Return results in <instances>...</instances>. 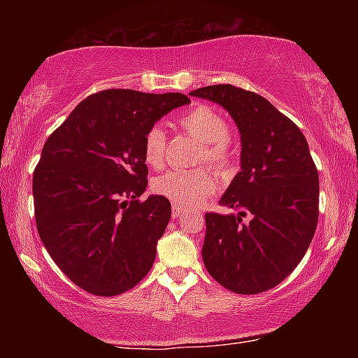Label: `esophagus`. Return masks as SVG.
<instances>
[{
    "mask_svg": "<svg viewBox=\"0 0 358 358\" xmlns=\"http://www.w3.org/2000/svg\"><path fill=\"white\" fill-rule=\"evenodd\" d=\"M182 208L180 207H178V205H173V218H179V217H182Z\"/></svg>",
    "mask_w": 358,
    "mask_h": 358,
    "instance_id": "34e87169",
    "label": "esophagus"
}]
</instances>
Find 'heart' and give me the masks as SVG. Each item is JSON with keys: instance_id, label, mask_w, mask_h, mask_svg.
Wrapping results in <instances>:
<instances>
[{"instance_id": "b5f03b06", "label": "heart", "mask_w": 358, "mask_h": 358, "mask_svg": "<svg viewBox=\"0 0 358 358\" xmlns=\"http://www.w3.org/2000/svg\"><path fill=\"white\" fill-rule=\"evenodd\" d=\"M180 127L190 136L200 141L203 148L202 161L205 159L217 169H227L229 166L228 122L210 107L199 106L185 112L180 117ZM166 130L156 124L146 131L143 141L145 159L150 166H159L164 159ZM156 194L163 195L180 208H195L217 189V179L205 169L197 171H166L153 180Z\"/></svg>"}]
</instances>
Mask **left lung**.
I'll return each mask as SVG.
<instances>
[{
    "label": "left lung",
    "instance_id": "left-lung-1",
    "mask_svg": "<svg viewBox=\"0 0 358 358\" xmlns=\"http://www.w3.org/2000/svg\"><path fill=\"white\" fill-rule=\"evenodd\" d=\"M190 96L222 106L241 136V171L220 200L238 213L205 215V268L239 295L271 290L300 264L316 231L320 176L308 141L256 92L215 85Z\"/></svg>",
    "mask_w": 358,
    "mask_h": 358
}]
</instances>
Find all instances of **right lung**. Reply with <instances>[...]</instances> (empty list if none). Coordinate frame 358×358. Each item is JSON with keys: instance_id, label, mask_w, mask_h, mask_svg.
<instances>
[{"instance_id": "right-lung-1", "label": "right lung", "mask_w": 358, "mask_h": 358, "mask_svg": "<svg viewBox=\"0 0 358 358\" xmlns=\"http://www.w3.org/2000/svg\"><path fill=\"white\" fill-rule=\"evenodd\" d=\"M189 102L179 92L106 90L47 138L32 179L38 236L83 290L120 295L150 272L171 203L163 195L138 200L148 184L145 135Z\"/></svg>"}]
</instances>
